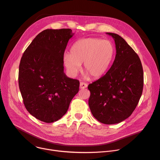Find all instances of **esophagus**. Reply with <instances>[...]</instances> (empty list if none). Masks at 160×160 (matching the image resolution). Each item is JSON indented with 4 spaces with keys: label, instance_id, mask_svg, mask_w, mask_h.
<instances>
[{
    "label": "esophagus",
    "instance_id": "1",
    "mask_svg": "<svg viewBox=\"0 0 160 160\" xmlns=\"http://www.w3.org/2000/svg\"><path fill=\"white\" fill-rule=\"evenodd\" d=\"M88 87V84L85 82H80V89H85Z\"/></svg>",
    "mask_w": 160,
    "mask_h": 160
}]
</instances>
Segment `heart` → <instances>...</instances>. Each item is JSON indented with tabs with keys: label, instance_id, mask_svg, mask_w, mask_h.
Instances as JSON below:
<instances>
[{
	"label": "heart",
	"instance_id": "obj_1",
	"mask_svg": "<svg viewBox=\"0 0 160 160\" xmlns=\"http://www.w3.org/2000/svg\"><path fill=\"white\" fill-rule=\"evenodd\" d=\"M114 52V47L109 40L94 37L82 38L72 46L70 54L63 56V63L71 75L74 76L83 62L85 72L92 78L97 79L108 71Z\"/></svg>",
	"mask_w": 160,
	"mask_h": 160
}]
</instances>
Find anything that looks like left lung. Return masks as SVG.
I'll use <instances>...</instances> for the list:
<instances>
[{
	"label": "left lung",
	"instance_id": "obj_1",
	"mask_svg": "<svg viewBox=\"0 0 160 160\" xmlns=\"http://www.w3.org/2000/svg\"><path fill=\"white\" fill-rule=\"evenodd\" d=\"M115 42L116 55L104 76L90 83L89 106L93 116L104 124L118 123L132 114L143 88L140 59L120 35L107 33Z\"/></svg>",
	"mask_w": 160,
	"mask_h": 160
}]
</instances>
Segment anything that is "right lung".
Instances as JSON below:
<instances>
[{
	"label": "right lung",
	"mask_w": 160,
	"mask_h": 160,
	"mask_svg": "<svg viewBox=\"0 0 160 160\" xmlns=\"http://www.w3.org/2000/svg\"><path fill=\"white\" fill-rule=\"evenodd\" d=\"M71 29L44 30L21 58L18 86L27 111L46 123L60 119L79 91L80 82L63 72V55Z\"/></svg>",
	"instance_id": "1"
}]
</instances>
